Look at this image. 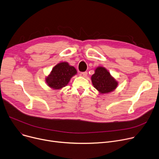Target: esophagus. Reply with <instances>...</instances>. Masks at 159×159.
<instances>
[{"instance_id":"1","label":"esophagus","mask_w":159,"mask_h":159,"mask_svg":"<svg viewBox=\"0 0 159 159\" xmlns=\"http://www.w3.org/2000/svg\"><path fill=\"white\" fill-rule=\"evenodd\" d=\"M80 76H81V77L85 78V77H87V72H81V73L80 74Z\"/></svg>"}]
</instances>
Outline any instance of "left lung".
<instances>
[{"label": "left lung", "instance_id": "1", "mask_svg": "<svg viewBox=\"0 0 159 159\" xmlns=\"http://www.w3.org/2000/svg\"><path fill=\"white\" fill-rule=\"evenodd\" d=\"M93 86L100 94H108L117 87L118 82L103 67H98L91 77Z\"/></svg>", "mask_w": 159, "mask_h": 159}]
</instances>
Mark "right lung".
<instances>
[{"label": "right lung", "instance_id": "1", "mask_svg": "<svg viewBox=\"0 0 159 159\" xmlns=\"http://www.w3.org/2000/svg\"><path fill=\"white\" fill-rule=\"evenodd\" d=\"M77 74L76 69L67 62H61L52 68L45 78L48 85L54 90H60L68 85L71 78Z\"/></svg>", "mask_w": 159, "mask_h": 159}]
</instances>
